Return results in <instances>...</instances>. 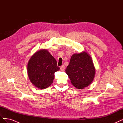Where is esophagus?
Masks as SVG:
<instances>
[{
    "label": "esophagus",
    "mask_w": 123,
    "mask_h": 123,
    "mask_svg": "<svg viewBox=\"0 0 123 123\" xmlns=\"http://www.w3.org/2000/svg\"><path fill=\"white\" fill-rule=\"evenodd\" d=\"M60 68H61L62 71H64L65 70V67L64 65H62V66H61Z\"/></svg>",
    "instance_id": "obj_1"
}]
</instances>
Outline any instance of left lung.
Masks as SVG:
<instances>
[{
  "label": "left lung",
  "instance_id": "left-lung-1",
  "mask_svg": "<svg viewBox=\"0 0 123 123\" xmlns=\"http://www.w3.org/2000/svg\"><path fill=\"white\" fill-rule=\"evenodd\" d=\"M66 72L74 86L81 89L92 82L95 69L91 57L84 51L72 55Z\"/></svg>",
  "mask_w": 123,
  "mask_h": 123
}]
</instances>
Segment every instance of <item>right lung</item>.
<instances>
[{
    "mask_svg": "<svg viewBox=\"0 0 123 123\" xmlns=\"http://www.w3.org/2000/svg\"><path fill=\"white\" fill-rule=\"evenodd\" d=\"M59 70L57 62L46 49H41L33 54L28 64V75L32 84L44 89L52 84L54 73Z\"/></svg>",
    "mask_w": 123,
    "mask_h": 123,
    "instance_id": "1",
    "label": "right lung"
}]
</instances>
